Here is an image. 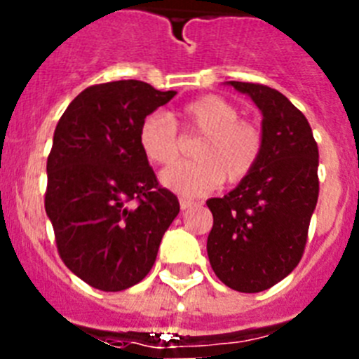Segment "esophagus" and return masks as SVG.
Listing matches in <instances>:
<instances>
[{"label": "esophagus", "mask_w": 359, "mask_h": 359, "mask_svg": "<svg viewBox=\"0 0 359 359\" xmlns=\"http://www.w3.org/2000/svg\"><path fill=\"white\" fill-rule=\"evenodd\" d=\"M192 205H194V201H190V199H185V198L180 199V208H182V210H189Z\"/></svg>", "instance_id": "esophagus-1"}]
</instances>
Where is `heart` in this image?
<instances>
[{"mask_svg":"<svg viewBox=\"0 0 359 359\" xmlns=\"http://www.w3.org/2000/svg\"><path fill=\"white\" fill-rule=\"evenodd\" d=\"M177 126L199 133L192 149L194 161H182L165 169L160 182L183 198H198L217 189L223 180L237 183L248 176L259 161L262 135L255 123L239 118V109L219 95H205L185 104L172 118L151 113L138 129L144 156L154 165H167L177 154Z\"/></svg>","mask_w":359,"mask_h":359,"instance_id":"1","label":"heart"}]
</instances>
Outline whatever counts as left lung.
Masks as SVG:
<instances>
[{
	"instance_id": "8db88e82",
	"label": "left lung",
	"mask_w": 359,
	"mask_h": 359,
	"mask_svg": "<svg viewBox=\"0 0 359 359\" xmlns=\"http://www.w3.org/2000/svg\"><path fill=\"white\" fill-rule=\"evenodd\" d=\"M262 113V151L248 176L208 199L214 226L207 252L214 273L241 293H259L297 268L318 201V145L302 111L280 91L228 81Z\"/></svg>"
}]
</instances>
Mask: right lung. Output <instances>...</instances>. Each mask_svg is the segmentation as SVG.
<instances>
[{
	"instance_id": "obj_1",
	"label": "right lung",
	"mask_w": 359,
	"mask_h": 359,
	"mask_svg": "<svg viewBox=\"0 0 359 359\" xmlns=\"http://www.w3.org/2000/svg\"><path fill=\"white\" fill-rule=\"evenodd\" d=\"M174 95L142 81L90 86L57 123L44 208L62 262L91 287L138 284L180 212L138 144L142 120Z\"/></svg>"
}]
</instances>
